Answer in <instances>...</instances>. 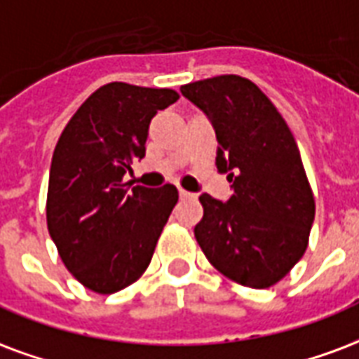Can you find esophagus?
Instances as JSON below:
<instances>
[{"label":"esophagus","instance_id":"1","mask_svg":"<svg viewBox=\"0 0 359 359\" xmlns=\"http://www.w3.org/2000/svg\"><path fill=\"white\" fill-rule=\"evenodd\" d=\"M179 196H180V198H182V200H188V198H192L194 194L187 192V190H182V188H180V190H179Z\"/></svg>","mask_w":359,"mask_h":359}]
</instances>
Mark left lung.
Returning <instances> with one entry per match:
<instances>
[{
	"label": "left lung",
	"mask_w": 359,
	"mask_h": 359,
	"mask_svg": "<svg viewBox=\"0 0 359 359\" xmlns=\"http://www.w3.org/2000/svg\"><path fill=\"white\" fill-rule=\"evenodd\" d=\"M180 93L211 121L215 163L232 182L226 201L200 196L196 240L220 274L270 287L302 259L316 213L293 135L266 95L240 76L182 85Z\"/></svg>",
	"instance_id": "left-lung-1"
}]
</instances>
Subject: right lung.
Masks as SVG:
<instances>
[{
    "instance_id": "obj_1",
    "label": "right lung",
    "mask_w": 359,
    "mask_h": 359,
    "mask_svg": "<svg viewBox=\"0 0 359 359\" xmlns=\"http://www.w3.org/2000/svg\"><path fill=\"white\" fill-rule=\"evenodd\" d=\"M172 89L108 83L68 121L53 154L47 228L74 278L110 294L144 274L179 192L123 182L146 154L150 121Z\"/></svg>"
}]
</instances>
